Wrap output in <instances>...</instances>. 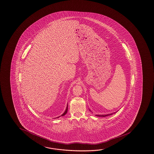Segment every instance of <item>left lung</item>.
Listing matches in <instances>:
<instances>
[{
	"label": "left lung",
	"instance_id": "obj_1",
	"mask_svg": "<svg viewBox=\"0 0 154 154\" xmlns=\"http://www.w3.org/2000/svg\"><path fill=\"white\" fill-rule=\"evenodd\" d=\"M89 110H90V109H89ZM118 111L115 112H113V113H111L107 114V115H96V116H97V117H106V116H110V115H113V114H115V113H116Z\"/></svg>",
	"mask_w": 154,
	"mask_h": 154
}]
</instances>
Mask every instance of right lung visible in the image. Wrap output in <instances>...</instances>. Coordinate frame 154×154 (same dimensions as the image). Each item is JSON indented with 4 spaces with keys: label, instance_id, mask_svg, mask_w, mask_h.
<instances>
[{
    "label": "right lung",
    "instance_id": "right-lung-1",
    "mask_svg": "<svg viewBox=\"0 0 154 154\" xmlns=\"http://www.w3.org/2000/svg\"><path fill=\"white\" fill-rule=\"evenodd\" d=\"M68 104H67V106H66V111H64V112L63 113L62 115H61L60 116H59V117H57L56 118H58L60 117H61V116H64V115H66V113H67V112H68Z\"/></svg>",
    "mask_w": 154,
    "mask_h": 154
}]
</instances>
